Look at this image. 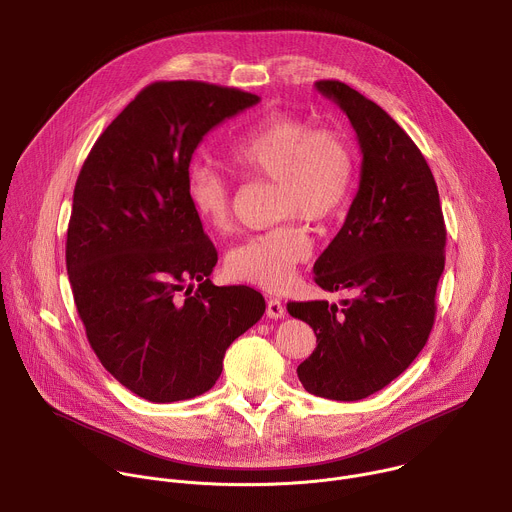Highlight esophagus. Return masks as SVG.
Masks as SVG:
<instances>
[{
  "instance_id": "esophagus-1",
  "label": "esophagus",
  "mask_w": 512,
  "mask_h": 512,
  "mask_svg": "<svg viewBox=\"0 0 512 512\" xmlns=\"http://www.w3.org/2000/svg\"><path fill=\"white\" fill-rule=\"evenodd\" d=\"M267 316L275 318V320L285 316V306L281 304V300H277V298H269L267 300Z\"/></svg>"
}]
</instances>
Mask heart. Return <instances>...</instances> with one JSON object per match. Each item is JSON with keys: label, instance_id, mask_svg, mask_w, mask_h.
Wrapping results in <instances>:
<instances>
[{"label": "heart", "instance_id": "1", "mask_svg": "<svg viewBox=\"0 0 512 512\" xmlns=\"http://www.w3.org/2000/svg\"><path fill=\"white\" fill-rule=\"evenodd\" d=\"M227 156L245 176L275 184L281 218L326 221L346 202L354 178V154L346 135L330 127H312L310 121L289 113L263 117L233 139ZM186 196L206 227L218 233L231 229L233 194L221 172L208 164L190 168ZM310 253V235L300 223L289 221L237 245L227 257V269L239 281L279 291Z\"/></svg>", "mask_w": 512, "mask_h": 512}]
</instances>
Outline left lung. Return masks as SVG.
I'll return each instance as SVG.
<instances>
[{"instance_id": "8db88e82", "label": "left lung", "mask_w": 512, "mask_h": 512, "mask_svg": "<svg viewBox=\"0 0 512 512\" xmlns=\"http://www.w3.org/2000/svg\"><path fill=\"white\" fill-rule=\"evenodd\" d=\"M316 89L350 119L362 152L346 221L314 263L326 291L350 289L342 306L289 302L314 328L316 348L298 367L304 389L358 401L397 379L425 346L446 263V225L433 174L413 139L377 103L340 81Z\"/></svg>"}]
</instances>
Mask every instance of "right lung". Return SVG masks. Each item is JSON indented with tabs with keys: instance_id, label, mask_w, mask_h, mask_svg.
<instances>
[{
	"instance_id": "1",
	"label": "right lung",
	"mask_w": 512,
	"mask_h": 512,
	"mask_svg": "<svg viewBox=\"0 0 512 512\" xmlns=\"http://www.w3.org/2000/svg\"><path fill=\"white\" fill-rule=\"evenodd\" d=\"M257 103L200 81L152 83L79 174L66 233L77 312L103 367L152 403L206 393L227 348L265 312L253 287L210 281L218 255L186 196L202 137Z\"/></svg>"
}]
</instances>
